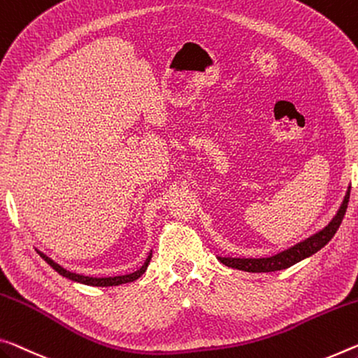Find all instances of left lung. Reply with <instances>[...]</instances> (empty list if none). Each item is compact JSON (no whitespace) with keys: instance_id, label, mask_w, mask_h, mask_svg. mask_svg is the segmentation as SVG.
<instances>
[{"instance_id":"obj_1","label":"left lung","mask_w":358,"mask_h":358,"mask_svg":"<svg viewBox=\"0 0 358 358\" xmlns=\"http://www.w3.org/2000/svg\"><path fill=\"white\" fill-rule=\"evenodd\" d=\"M349 196H350V186L345 192L344 201L339 207L338 213L334 215L333 220L328 223L325 228L320 229L315 234H312L308 239L303 242H298L296 245H293L287 250L274 255V257L268 258H229V257H218V259L224 266L232 269H239L245 272H274V271H282L290 268V266L299 263V261L304 258H309L312 255L317 253L327 245L328 242L333 239V236L336 234L339 226L343 223V218L345 215V210H348L349 203Z\"/></svg>"}]
</instances>
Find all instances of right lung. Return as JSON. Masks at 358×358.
<instances>
[{"mask_svg": "<svg viewBox=\"0 0 358 358\" xmlns=\"http://www.w3.org/2000/svg\"><path fill=\"white\" fill-rule=\"evenodd\" d=\"M39 257H41L44 261L49 266H52V269H55L57 272H59L60 275L66 277V279H70L73 282H79V283H84V285H92V287H115V285H122V283H129V282H134L137 280L140 275L145 274L146 268H148L150 264V259H151V253L148 255V258L145 259L143 266H141L140 269H137L135 272H130V274H126V275H115V277H89V275H81V274H76V272H70L66 271L65 268H62L60 264H57L54 259H50L48 255H44L43 252H39Z\"/></svg>", "mask_w": 358, "mask_h": 358, "instance_id": "1", "label": "right lung"}]
</instances>
